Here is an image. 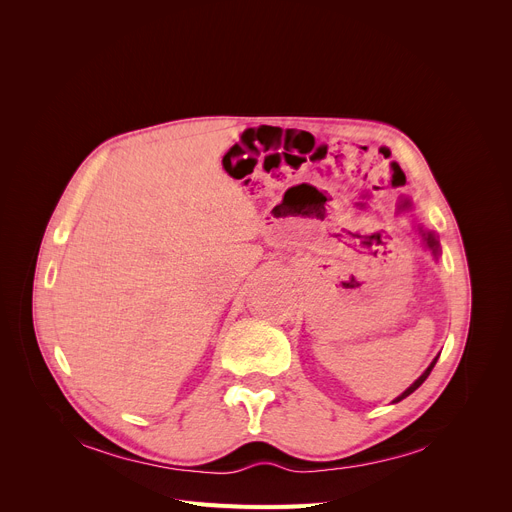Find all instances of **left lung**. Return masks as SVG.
<instances>
[{"label": "left lung", "mask_w": 512, "mask_h": 512, "mask_svg": "<svg viewBox=\"0 0 512 512\" xmlns=\"http://www.w3.org/2000/svg\"><path fill=\"white\" fill-rule=\"evenodd\" d=\"M423 238H425V242H427V247L434 251V255H438V253H440V242H438L436 234H434V232H423ZM438 357H440V355H438ZM438 357H436L432 363H429V367H427V369H425V371L419 375V378H417V380H415V382H413V384H411V386H409L405 392H402L400 396H396L392 402H400L402 398H407L409 394H413V392H415V390H417V388H419V386H421V384L427 380V375L432 373V369H434V365H436Z\"/></svg>", "instance_id": "8db88e82"}]
</instances>
